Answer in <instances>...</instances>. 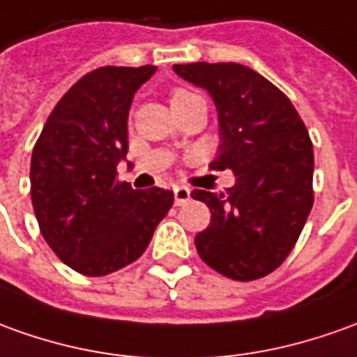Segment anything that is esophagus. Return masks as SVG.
<instances>
[{
  "instance_id": "1",
  "label": "esophagus",
  "mask_w": 357,
  "mask_h": 357,
  "mask_svg": "<svg viewBox=\"0 0 357 357\" xmlns=\"http://www.w3.org/2000/svg\"><path fill=\"white\" fill-rule=\"evenodd\" d=\"M173 194L176 206H184V204L190 200V190L186 186H173Z\"/></svg>"
}]
</instances>
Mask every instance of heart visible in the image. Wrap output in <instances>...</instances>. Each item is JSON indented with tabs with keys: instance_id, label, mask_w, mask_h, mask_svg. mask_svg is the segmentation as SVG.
Listing matches in <instances>:
<instances>
[{
	"instance_id": "b5f03b06",
	"label": "heart",
	"mask_w": 357,
	"mask_h": 357,
	"mask_svg": "<svg viewBox=\"0 0 357 357\" xmlns=\"http://www.w3.org/2000/svg\"><path fill=\"white\" fill-rule=\"evenodd\" d=\"M190 97H194V93H190V91H184V89L173 91V95H171V107H174V105H178V102H183V100L186 99H190Z\"/></svg>"
}]
</instances>
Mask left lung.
Wrapping results in <instances>:
<instances>
[{
	"label": "left lung",
	"instance_id": "obj_1",
	"mask_svg": "<svg viewBox=\"0 0 357 357\" xmlns=\"http://www.w3.org/2000/svg\"><path fill=\"white\" fill-rule=\"evenodd\" d=\"M174 73L218 110L220 147L211 169L235 174L225 192L194 190L211 211L196 250L220 274L250 282L291 252L313 208V146L286 95L241 63H178Z\"/></svg>",
	"mask_w": 357,
	"mask_h": 357
}]
</instances>
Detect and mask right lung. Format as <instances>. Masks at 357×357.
Masks as SVG:
<instances>
[{
  "mask_svg": "<svg viewBox=\"0 0 357 357\" xmlns=\"http://www.w3.org/2000/svg\"><path fill=\"white\" fill-rule=\"evenodd\" d=\"M155 66L99 68L54 107L33 149L31 196L44 241L63 264L107 276L144 255L173 206L159 186L118 183L128 153V112Z\"/></svg>",
  "mask_w": 357,
  "mask_h": 357,
  "instance_id": "1",
  "label": "right lung"
}]
</instances>
